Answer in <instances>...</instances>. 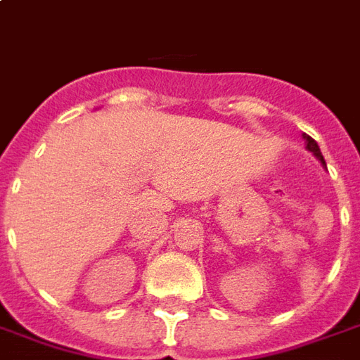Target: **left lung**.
<instances>
[{
    "instance_id": "8db88e82",
    "label": "left lung",
    "mask_w": 360,
    "mask_h": 360,
    "mask_svg": "<svg viewBox=\"0 0 360 360\" xmlns=\"http://www.w3.org/2000/svg\"><path fill=\"white\" fill-rule=\"evenodd\" d=\"M302 139H304V142H307V148H309L310 152H312V154H314V156H316L318 160H320V162H322V164L326 165L324 156H322V152H320V148H318L316 141H314L312 136H309V134H302Z\"/></svg>"
}]
</instances>
